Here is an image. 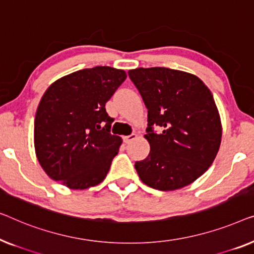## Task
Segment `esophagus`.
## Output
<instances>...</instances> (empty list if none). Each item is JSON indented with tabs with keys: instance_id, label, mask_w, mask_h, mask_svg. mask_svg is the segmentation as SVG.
I'll list each match as a JSON object with an SVG mask.
<instances>
[{
	"instance_id": "1",
	"label": "esophagus",
	"mask_w": 254,
	"mask_h": 254,
	"mask_svg": "<svg viewBox=\"0 0 254 254\" xmlns=\"http://www.w3.org/2000/svg\"><path fill=\"white\" fill-rule=\"evenodd\" d=\"M135 138H137V134H135V133H132L130 135H124L123 141L126 142V144H128V142H131L132 140H134Z\"/></svg>"
}]
</instances>
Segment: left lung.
<instances>
[{
    "label": "left lung",
    "mask_w": 254,
    "mask_h": 254,
    "mask_svg": "<svg viewBox=\"0 0 254 254\" xmlns=\"http://www.w3.org/2000/svg\"><path fill=\"white\" fill-rule=\"evenodd\" d=\"M127 73L148 113L145 137L151 151L134 163L139 177L160 191L187 187L208 169L220 148L222 128L212 93L194 74L169 67Z\"/></svg>",
    "instance_id": "left-lung-1"
}]
</instances>
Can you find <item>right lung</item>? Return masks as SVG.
<instances>
[{
    "label": "right lung",
    "instance_id": "obj_1",
    "mask_svg": "<svg viewBox=\"0 0 254 254\" xmlns=\"http://www.w3.org/2000/svg\"><path fill=\"white\" fill-rule=\"evenodd\" d=\"M127 78L110 66L83 69L45 92L34 120V146L47 175L71 189L105 180L122 138L110 133L106 103Z\"/></svg>",
    "mask_w": 254,
    "mask_h": 254
}]
</instances>
